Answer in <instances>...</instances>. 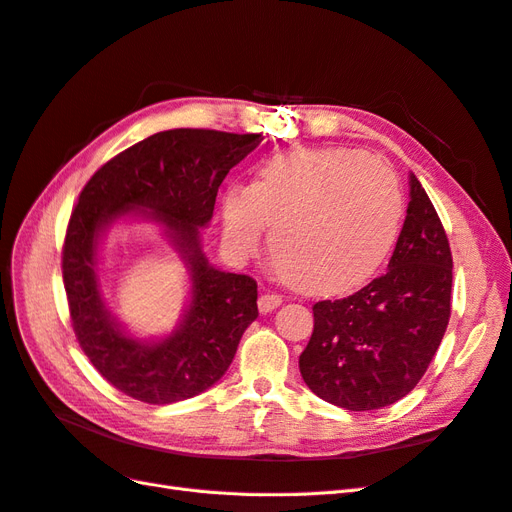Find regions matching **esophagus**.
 I'll return each instance as SVG.
<instances>
[{
  "label": "esophagus",
  "instance_id": "obj_1",
  "mask_svg": "<svg viewBox=\"0 0 512 512\" xmlns=\"http://www.w3.org/2000/svg\"><path fill=\"white\" fill-rule=\"evenodd\" d=\"M280 305H282V297H280V294H275V292H265L258 299V309H260L262 314H269V312H273V309H277Z\"/></svg>",
  "mask_w": 512,
  "mask_h": 512
}]
</instances>
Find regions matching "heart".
<instances>
[{"label": "heart", "instance_id": "1", "mask_svg": "<svg viewBox=\"0 0 512 512\" xmlns=\"http://www.w3.org/2000/svg\"><path fill=\"white\" fill-rule=\"evenodd\" d=\"M404 220L395 170L346 147L299 149L262 164L250 185H228L222 232L237 258L252 256L271 224L277 271L314 294L369 282L389 258Z\"/></svg>", "mask_w": 512, "mask_h": 512}]
</instances>
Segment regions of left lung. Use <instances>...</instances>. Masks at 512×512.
<instances>
[{
  "label": "left lung",
  "mask_w": 512,
  "mask_h": 512,
  "mask_svg": "<svg viewBox=\"0 0 512 512\" xmlns=\"http://www.w3.org/2000/svg\"><path fill=\"white\" fill-rule=\"evenodd\" d=\"M453 256L421 181L410 173V203L389 271L359 292L314 305V333L299 356L305 384L352 412L406 397L423 378L451 318Z\"/></svg>",
  "instance_id": "left-lung-1"
}]
</instances>
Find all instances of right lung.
I'll return each instance as SVG.
<instances>
[{"mask_svg": "<svg viewBox=\"0 0 512 512\" xmlns=\"http://www.w3.org/2000/svg\"><path fill=\"white\" fill-rule=\"evenodd\" d=\"M262 134L215 130L158 132L106 162L87 181L64 243V286L76 339L102 378L145 404H175L205 393L235 359L258 318V286L247 275L213 267L200 228L232 166ZM156 223L189 271V303L176 329L160 338L132 336L101 297L99 243L117 221Z\"/></svg>", "mask_w": 512, "mask_h": 512, "instance_id": "right-lung-1", "label": "right lung"}]
</instances>
